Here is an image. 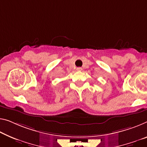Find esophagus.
I'll return each instance as SVG.
<instances>
[{
    "label": "esophagus",
    "instance_id": "1",
    "mask_svg": "<svg viewBox=\"0 0 147 147\" xmlns=\"http://www.w3.org/2000/svg\"><path fill=\"white\" fill-rule=\"evenodd\" d=\"M76 69L78 71H81V70H82V68H81V67H77Z\"/></svg>",
    "mask_w": 147,
    "mask_h": 147
}]
</instances>
